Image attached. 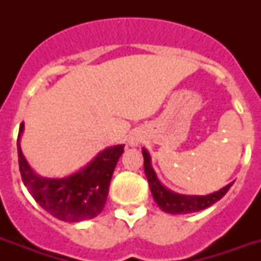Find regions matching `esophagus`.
Wrapping results in <instances>:
<instances>
[{"mask_svg":"<svg viewBox=\"0 0 261 261\" xmlns=\"http://www.w3.org/2000/svg\"><path fill=\"white\" fill-rule=\"evenodd\" d=\"M130 145H131V146H137V145H138V139L131 138L130 139Z\"/></svg>","mask_w":261,"mask_h":261,"instance_id":"obj_1","label":"esophagus"}]
</instances>
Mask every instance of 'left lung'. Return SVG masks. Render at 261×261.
Here are the masks:
<instances>
[{
    "label": "left lung",
    "instance_id": "8db88e82",
    "mask_svg": "<svg viewBox=\"0 0 261 261\" xmlns=\"http://www.w3.org/2000/svg\"><path fill=\"white\" fill-rule=\"evenodd\" d=\"M143 154V168H145V174H146L149 187H150L151 195L154 198L155 203L159 204L160 208H163L167 213L171 214H188V213H196V211L204 210L219 199L225 196L227 191L230 190L233 182L223 187L222 190L217 191L214 194L204 195V196H188V195L174 194L172 191L167 190L165 187L159 181L154 171L150 165V155L145 149H142Z\"/></svg>",
    "mask_w": 261,
    "mask_h": 261
}]
</instances>
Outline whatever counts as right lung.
I'll list each match as a JSON object with an SVG mask.
<instances>
[{
    "instance_id": "obj_1",
    "label": "right lung",
    "mask_w": 261,
    "mask_h": 261,
    "mask_svg": "<svg viewBox=\"0 0 261 261\" xmlns=\"http://www.w3.org/2000/svg\"><path fill=\"white\" fill-rule=\"evenodd\" d=\"M22 128L21 123L18 138ZM123 151V145L108 147L77 173L63 178H43L30 168L17 139L18 168L24 186L39 206L65 222L87 221L101 213L112 173Z\"/></svg>"
}]
</instances>
